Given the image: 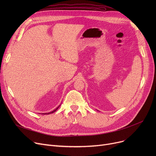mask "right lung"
Here are the masks:
<instances>
[{"label":"right lung","mask_w":156,"mask_h":156,"mask_svg":"<svg viewBox=\"0 0 156 156\" xmlns=\"http://www.w3.org/2000/svg\"><path fill=\"white\" fill-rule=\"evenodd\" d=\"M60 105H59L58 107H57L56 109H55L53 111H52V112H48V113H43L42 114H51V113H53V112H55L57 110V109H58L59 107H60Z\"/></svg>","instance_id":"obj_1"}]
</instances>
